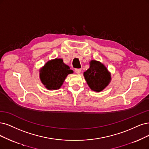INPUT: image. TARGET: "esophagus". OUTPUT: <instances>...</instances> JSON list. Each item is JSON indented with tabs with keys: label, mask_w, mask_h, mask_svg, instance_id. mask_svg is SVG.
Returning <instances> with one entry per match:
<instances>
[{
	"label": "esophagus",
	"mask_w": 149,
	"mask_h": 149,
	"mask_svg": "<svg viewBox=\"0 0 149 149\" xmlns=\"http://www.w3.org/2000/svg\"><path fill=\"white\" fill-rule=\"evenodd\" d=\"M81 69H75V72L77 74H80L81 72Z\"/></svg>",
	"instance_id": "1"
}]
</instances>
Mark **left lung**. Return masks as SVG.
Masks as SVG:
<instances>
[{"label": "left lung", "mask_w": 149, "mask_h": 149, "mask_svg": "<svg viewBox=\"0 0 149 149\" xmlns=\"http://www.w3.org/2000/svg\"><path fill=\"white\" fill-rule=\"evenodd\" d=\"M90 65L84 74L85 79L92 90L100 92L108 85L111 74L105 66L96 61H91Z\"/></svg>", "instance_id": "obj_1"}]
</instances>
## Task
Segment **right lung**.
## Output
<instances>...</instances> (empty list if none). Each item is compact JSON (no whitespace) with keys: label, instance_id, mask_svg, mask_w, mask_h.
I'll return each instance as SVG.
<instances>
[{"label":"right lung","instance_id":"obj_1","mask_svg":"<svg viewBox=\"0 0 149 149\" xmlns=\"http://www.w3.org/2000/svg\"><path fill=\"white\" fill-rule=\"evenodd\" d=\"M73 71L65 65L62 59H55L47 63L40 70L42 84L48 90H57L61 86L66 77Z\"/></svg>","mask_w":149,"mask_h":149}]
</instances>
